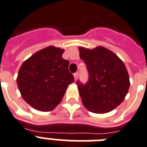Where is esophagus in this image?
Listing matches in <instances>:
<instances>
[{"label": "esophagus", "instance_id": "34e87169", "mask_svg": "<svg viewBox=\"0 0 147 147\" xmlns=\"http://www.w3.org/2000/svg\"><path fill=\"white\" fill-rule=\"evenodd\" d=\"M74 78H75V80H77L78 78V72H76V73H74Z\"/></svg>", "mask_w": 147, "mask_h": 147}]
</instances>
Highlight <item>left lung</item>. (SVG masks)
Masks as SVG:
<instances>
[{"mask_svg":"<svg viewBox=\"0 0 147 147\" xmlns=\"http://www.w3.org/2000/svg\"><path fill=\"white\" fill-rule=\"evenodd\" d=\"M88 80L83 84L78 80V89L86 109L94 113H106L124 100L130 87L125 64L116 55L98 47L93 50L80 47Z\"/></svg>","mask_w":147,"mask_h":147,"instance_id":"left-lung-1","label":"left lung"}]
</instances>
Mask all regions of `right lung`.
I'll return each mask as SVG.
<instances>
[{
	"instance_id": "1",
	"label": "right lung",
	"mask_w": 147,
	"mask_h": 147,
	"mask_svg": "<svg viewBox=\"0 0 147 147\" xmlns=\"http://www.w3.org/2000/svg\"><path fill=\"white\" fill-rule=\"evenodd\" d=\"M64 50L50 46L22 63L17 77L22 98L38 110H53L62 100L68 85L74 82Z\"/></svg>"
}]
</instances>
